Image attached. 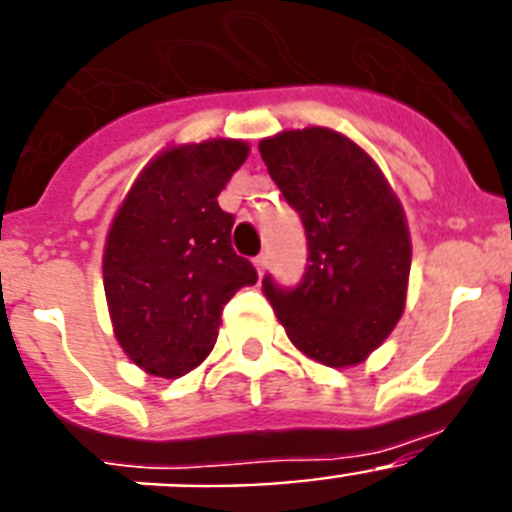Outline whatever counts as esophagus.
Wrapping results in <instances>:
<instances>
[{
  "label": "esophagus",
  "mask_w": 512,
  "mask_h": 512,
  "mask_svg": "<svg viewBox=\"0 0 512 512\" xmlns=\"http://www.w3.org/2000/svg\"><path fill=\"white\" fill-rule=\"evenodd\" d=\"M266 264H269V259H266V253H259V256L253 259V266H256V271H259V274H264Z\"/></svg>",
  "instance_id": "obj_1"
}]
</instances>
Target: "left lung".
<instances>
[{
  "mask_svg": "<svg viewBox=\"0 0 512 512\" xmlns=\"http://www.w3.org/2000/svg\"><path fill=\"white\" fill-rule=\"evenodd\" d=\"M259 151L307 235L302 282L279 287L266 274V300L302 354L336 369L359 364L405 310L410 233L400 200L372 156L336 130H284Z\"/></svg>",
  "mask_w": 512,
  "mask_h": 512,
  "instance_id": "left-lung-1",
  "label": "left lung"
}]
</instances>
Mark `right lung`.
Here are the masks:
<instances>
[{"mask_svg": "<svg viewBox=\"0 0 512 512\" xmlns=\"http://www.w3.org/2000/svg\"><path fill=\"white\" fill-rule=\"evenodd\" d=\"M248 156L243 140L176 146L140 171L104 246V295L122 351L156 377H184L207 359L230 297L256 284L233 251L235 217L217 194Z\"/></svg>", "mask_w": 512, "mask_h": 512, "instance_id": "1", "label": "right lung"}]
</instances>
